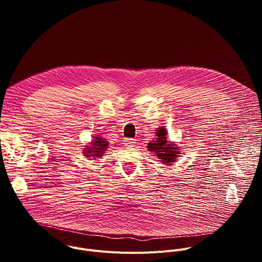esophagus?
<instances>
[{"label": "esophagus", "instance_id": "1", "mask_svg": "<svg viewBox=\"0 0 262 262\" xmlns=\"http://www.w3.org/2000/svg\"><path fill=\"white\" fill-rule=\"evenodd\" d=\"M135 140H133V139H128V138H125L124 140H123V144L125 145V146H134L135 145Z\"/></svg>", "mask_w": 262, "mask_h": 262}]
</instances>
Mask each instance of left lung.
<instances>
[{
  "label": "left lung",
  "instance_id": "left-lung-1",
  "mask_svg": "<svg viewBox=\"0 0 262 262\" xmlns=\"http://www.w3.org/2000/svg\"><path fill=\"white\" fill-rule=\"evenodd\" d=\"M157 136L158 138H156V141H152V143H148V150L156 152L157 157H159V159L162 160V163L164 164H171L172 162H175L178 155L176 151L177 148L168 144L166 137L167 130L164 127H161L157 132Z\"/></svg>",
  "mask_w": 262,
  "mask_h": 262
}]
</instances>
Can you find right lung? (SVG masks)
<instances>
[{
	"label": "right lung",
	"mask_w": 262,
	"mask_h": 262,
	"mask_svg": "<svg viewBox=\"0 0 262 262\" xmlns=\"http://www.w3.org/2000/svg\"><path fill=\"white\" fill-rule=\"evenodd\" d=\"M108 143L105 139L100 137H95L94 141L92 142V147H86L85 149V156L87 158H99L102 154H104L105 149L107 148Z\"/></svg>",
	"instance_id": "right-lung-1"
}]
</instances>
